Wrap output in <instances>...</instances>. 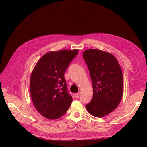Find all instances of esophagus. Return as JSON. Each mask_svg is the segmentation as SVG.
Here are the masks:
<instances>
[{
    "instance_id": "1",
    "label": "esophagus",
    "mask_w": 147,
    "mask_h": 147,
    "mask_svg": "<svg viewBox=\"0 0 147 147\" xmlns=\"http://www.w3.org/2000/svg\"><path fill=\"white\" fill-rule=\"evenodd\" d=\"M79 95H80V93H76L74 94V96L76 98H78L79 96Z\"/></svg>"
}]
</instances>
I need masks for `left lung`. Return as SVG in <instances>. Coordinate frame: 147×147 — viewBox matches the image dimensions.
Masks as SVG:
<instances>
[{"label": "left lung", "instance_id": "8db88e82", "mask_svg": "<svg viewBox=\"0 0 147 147\" xmlns=\"http://www.w3.org/2000/svg\"><path fill=\"white\" fill-rule=\"evenodd\" d=\"M93 85V98L86 104L88 111L102 117L113 111L123 94V76L118 61L111 53L95 49L83 53Z\"/></svg>", "mask_w": 147, "mask_h": 147}]
</instances>
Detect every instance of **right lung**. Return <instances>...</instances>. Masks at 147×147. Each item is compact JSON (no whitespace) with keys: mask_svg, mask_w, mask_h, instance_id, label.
Here are the masks:
<instances>
[{"mask_svg":"<svg viewBox=\"0 0 147 147\" xmlns=\"http://www.w3.org/2000/svg\"><path fill=\"white\" fill-rule=\"evenodd\" d=\"M78 52L65 49L48 52L33 69L30 78L31 98L37 111L46 119L60 118L73 101L64 73Z\"/></svg>","mask_w":147,"mask_h":147,"instance_id":"right-lung-1","label":"right lung"}]
</instances>
